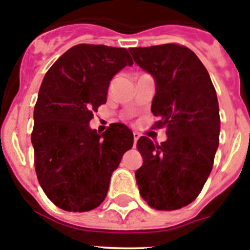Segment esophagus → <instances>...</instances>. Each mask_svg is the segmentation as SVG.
<instances>
[{"label": "esophagus", "instance_id": "esophagus-1", "mask_svg": "<svg viewBox=\"0 0 250 250\" xmlns=\"http://www.w3.org/2000/svg\"><path fill=\"white\" fill-rule=\"evenodd\" d=\"M132 135H134V144H136V141H138V139L140 138V135H139L136 131H134V134H132Z\"/></svg>", "mask_w": 250, "mask_h": 250}]
</instances>
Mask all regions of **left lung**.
Wrapping results in <instances>:
<instances>
[{
  "label": "left lung",
  "instance_id": "1",
  "mask_svg": "<svg viewBox=\"0 0 250 250\" xmlns=\"http://www.w3.org/2000/svg\"><path fill=\"white\" fill-rule=\"evenodd\" d=\"M134 61L155 80L151 112L167 141L138 140L143 165L135 178L143 199L175 210L199 195L219 145V105L210 76L190 48L176 43L130 48Z\"/></svg>",
  "mask_w": 250,
  "mask_h": 250
}]
</instances>
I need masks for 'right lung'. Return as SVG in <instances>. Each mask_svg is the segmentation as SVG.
I'll use <instances>...</instances> for the list:
<instances>
[{
  "mask_svg": "<svg viewBox=\"0 0 250 250\" xmlns=\"http://www.w3.org/2000/svg\"><path fill=\"white\" fill-rule=\"evenodd\" d=\"M132 59L126 48L80 43L46 72L34 110L35 169L48 199L66 211L98 208L134 135L124 124L90 127L112 77Z\"/></svg>",
  "mask_w": 250,
  "mask_h": 250,
  "instance_id": "right-lung-1",
  "label": "right lung"
}]
</instances>
